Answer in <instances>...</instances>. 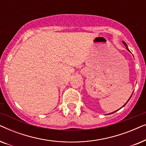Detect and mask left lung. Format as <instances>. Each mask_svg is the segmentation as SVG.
Segmentation results:
<instances>
[{
    "mask_svg": "<svg viewBox=\"0 0 146 146\" xmlns=\"http://www.w3.org/2000/svg\"><path fill=\"white\" fill-rule=\"evenodd\" d=\"M122 42H123V44H124V45L125 46V47H126V50H128V51L129 52H130V51H129V50L128 49V47H127V44H126V43H125L124 41H122ZM132 94H133V92H132ZM132 94H131V96H130V98H129V100H127V102H128V101L129 100V99H130V98H131V96H132ZM127 102H126V103H125V104H124V105H123V106L121 108H123V106H125V104H127ZM121 108H119V110H120ZM117 110H116V111H113V112H111V113H108V114H111V113H114V112H115V111H117Z\"/></svg>",
    "mask_w": 146,
    "mask_h": 146,
    "instance_id": "1",
    "label": "left lung"
}]
</instances>
